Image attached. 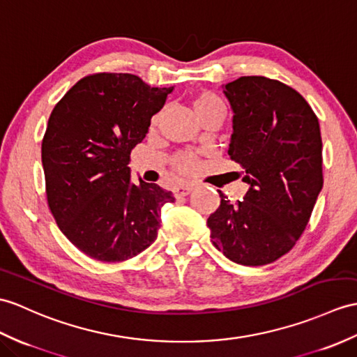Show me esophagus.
Masks as SVG:
<instances>
[{
  "label": "esophagus",
  "instance_id": "34e87169",
  "mask_svg": "<svg viewBox=\"0 0 357 357\" xmlns=\"http://www.w3.org/2000/svg\"><path fill=\"white\" fill-rule=\"evenodd\" d=\"M193 192V185H182V187H178L175 188V192H173V195H175V197H184L187 196L188 193Z\"/></svg>",
  "mask_w": 357,
  "mask_h": 357
}]
</instances>
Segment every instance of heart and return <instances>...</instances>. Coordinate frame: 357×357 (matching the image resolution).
I'll return each mask as SVG.
<instances>
[{"instance_id":"obj_1","label":"heart","mask_w":357,"mask_h":357,"mask_svg":"<svg viewBox=\"0 0 357 357\" xmlns=\"http://www.w3.org/2000/svg\"><path fill=\"white\" fill-rule=\"evenodd\" d=\"M193 106L197 117H204V115L211 114L214 111H227L225 103L222 102V98L213 93L199 94L195 98ZM173 167H175L181 175H192L197 167V158L192 153H181L173 160Z\"/></svg>"}]
</instances>
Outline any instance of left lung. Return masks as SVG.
Instances as JSON below:
<instances>
[{
	"label": "left lung",
	"mask_w": 357,
	"mask_h": 357,
	"mask_svg": "<svg viewBox=\"0 0 357 357\" xmlns=\"http://www.w3.org/2000/svg\"><path fill=\"white\" fill-rule=\"evenodd\" d=\"M233 107L229 158L250 190L206 220L213 245L231 261L263 266L292 250L310 220L324 184L318 117L294 88L243 76L223 89Z\"/></svg>",
	"instance_id": "left-lung-1"
}]
</instances>
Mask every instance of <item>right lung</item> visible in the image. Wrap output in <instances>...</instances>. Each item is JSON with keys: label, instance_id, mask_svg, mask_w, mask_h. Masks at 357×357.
Wrapping results in <instances>:
<instances>
[{"label": "right lung", "instance_id": "obj_1", "mask_svg": "<svg viewBox=\"0 0 357 357\" xmlns=\"http://www.w3.org/2000/svg\"><path fill=\"white\" fill-rule=\"evenodd\" d=\"M173 91L138 76L96 73L80 79L48 119L43 165L48 208L79 251L98 261L129 260L158 236L172 192L130 182V152Z\"/></svg>", "mask_w": 357, "mask_h": 357}]
</instances>
